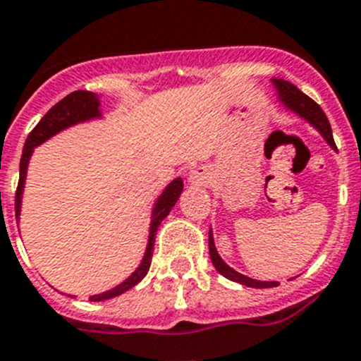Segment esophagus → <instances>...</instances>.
<instances>
[{"instance_id": "1", "label": "esophagus", "mask_w": 361, "mask_h": 361, "mask_svg": "<svg viewBox=\"0 0 361 361\" xmlns=\"http://www.w3.org/2000/svg\"><path fill=\"white\" fill-rule=\"evenodd\" d=\"M205 180H207V176H205V172L202 171V169H196V171L190 172L189 176V181L192 185H204Z\"/></svg>"}]
</instances>
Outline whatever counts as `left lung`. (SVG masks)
Wrapping results in <instances>:
<instances>
[{
  "label": "left lung",
  "mask_w": 361,
  "mask_h": 361,
  "mask_svg": "<svg viewBox=\"0 0 361 361\" xmlns=\"http://www.w3.org/2000/svg\"><path fill=\"white\" fill-rule=\"evenodd\" d=\"M274 82L279 90V97L283 99L284 104L288 106L290 110H293L295 114L301 115V117H305L314 128L319 130L321 135L326 139V143L332 148H336L334 137H332V128H330L329 119H326L325 111L319 108V104L312 101L310 97L305 95V93H302L299 87L293 86L292 82H286L283 78H281V80H274ZM209 255H211V260H213V264L214 268H216L218 274L224 275V277L229 279V281L240 283L244 284V286H251V288H274V286H279L277 281H271V283H269V281L268 283H266V281H255V279L246 277V275L238 274V271H235L233 268H229L216 253V247H214L213 240V231H209Z\"/></svg>",
  "instance_id": "1"
}]
</instances>
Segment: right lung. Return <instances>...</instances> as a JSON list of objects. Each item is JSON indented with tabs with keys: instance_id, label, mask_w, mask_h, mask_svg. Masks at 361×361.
<instances>
[{
	"instance_id": "obj_1",
	"label": "right lung",
	"mask_w": 361,
	"mask_h": 361,
	"mask_svg": "<svg viewBox=\"0 0 361 361\" xmlns=\"http://www.w3.org/2000/svg\"><path fill=\"white\" fill-rule=\"evenodd\" d=\"M99 97L92 92H78L69 93L68 97H63L62 101H59L56 104L51 108L47 114L40 119V123L36 124L35 128L31 130V134L27 135L25 147H23V154H21L20 161V180H18V189H16V200H14V205H16V218L20 216V205H21V192H23V183H25V174H27V165H29V157H31L35 147L42 145L44 141H47L49 137H53L54 134H59L60 130L68 128L71 124L82 123V121L93 119V117H99L101 111H99ZM181 190H183V180L181 178H176L171 185L163 190V195L159 196V200L156 202V207H154L152 213V222H150V235H148V246L145 251V257L141 260L139 268L135 269L134 274L130 275L124 283H121L119 286L108 290L104 293H99V295H92L90 301H106V299L117 298L121 293L128 292L130 288H134L135 284L141 281V279L147 275L148 268H150V262H152V253H154V242H156V231L159 224L165 220V216L171 213V209L174 207V204L180 198Z\"/></svg>"
}]
</instances>
